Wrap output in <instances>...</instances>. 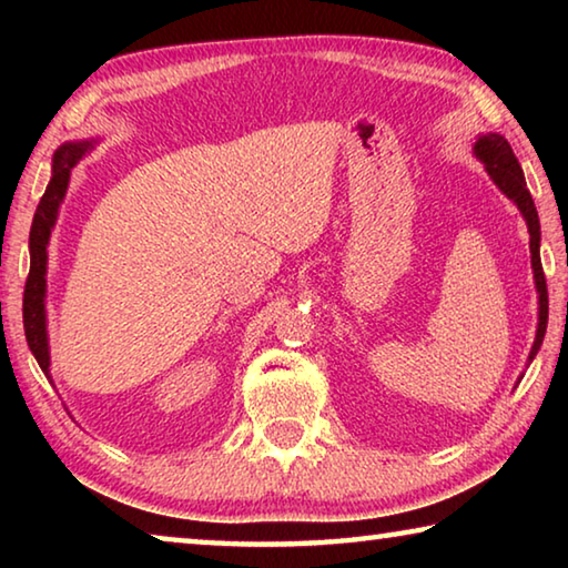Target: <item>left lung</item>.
Instances as JSON below:
<instances>
[{"instance_id":"obj_1","label":"left lung","mask_w":568,"mask_h":568,"mask_svg":"<svg viewBox=\"0 0 568 568\" xmlns=\"http://www.w3.org/2000/svg\"><path fill=\"white\" fill-rule=\"evenodd\" d=\"M476 158L484 162L486 172L491 175V180L498 185V190L504 192L508 200H514L516 207L521 210V215L528 225V235H531V267H534V281H536V293H538V328H536V341L531 345V353H528V363L534 361V355L538 353L546 335V323H549V293H546V277H544V267H541V255H538V243H541V225H538V213L536 205L531 200V192L526 187L524 180V170L518 165V160L514 155L508 140L501 138V134L488 132L480 134L474 145Z\"/></svg>"}]
</instances>
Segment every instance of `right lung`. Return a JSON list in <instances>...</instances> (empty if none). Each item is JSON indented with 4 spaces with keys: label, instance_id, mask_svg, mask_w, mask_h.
Returning a JSON list of instances; mask_svg holds the SVG:
<instances>
[{
    "label": "right lung",
    "instance_id": "obj_1",
    "mask_svg": "<svg viewBox=\"0 0 568 568\" xmlns=\"http://www.w3.org/2000/svg\"><path fill=\"white\" fill-rule=\"evenodd\" d=\"M90 150H92V140H82V142H64V145L54 152L52 180L44 190L40 205H37L32 230H30V275H27V285H24L22 318H24L27 345H30V351L34 353V358L40 363V368L47 378H52L50 343H47V313H44L47 245H50L57 213H60L67 185H70V172L77 162L82 160L84 152Z\"/></svg>",
    "mask_w": 568,
    "mask_h": 568
}]
</instances>
